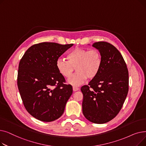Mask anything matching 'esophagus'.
<instances>
[{
  "label": "esophagus",
  "instance_id": "34e87169",
  "mask_svg": "<svg viewBox=\"0 0 146 146\" xmlns=\"http://www.w3.org/2000/svg\"><path fill=\"white\" fill-rule=\"evenodd\" d=\"M79 89V88H78V87H76V86H73V91H77V90H78Z\"/></svg>",
  "mask_w": 146,
  "mask_h": 146
}]
</instances>
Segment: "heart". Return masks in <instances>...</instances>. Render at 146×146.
<instances>
[{
  "mask_svg": "<svg viewBox=\"0 0 146 146\" xmlns=\"http://www.w3.org/2000/svg\"><path fill=\"white\" fill-rule=\"evenodd\" d=\"M67 58L68 61L58 59L56 67L59 73L66 78L70 77L76 68L77 72L68 80V83L73 86L81 85L87 78L90 80L95 78L102 65L101 53L97 49L89 50L76 47L68 53Z\"/></svg>",
  "mask_w": 146,
  "mask_h": 146,
  "instance_id": "heart-1",
  "label": "heart"
}]
</instances>
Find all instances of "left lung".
Wrapping results in <instances>:
<instances>
[{
  "instance_id": "8db88e82",
  "label": "left lung",
  "mask_w": 146,
  "mask_h": 146,
  "mask_svg": "<svg viewBox=\"0 0 146 146\" xmlns=\"http://www.w3.org/2000/svg\"><path fill=\"white\" fill-rule=\"evenodd\" d=\"M93 47L101 53L102 65L96 77L81 88L84 116L95 124H104L115 117L121 110L129 89L128 70L116 47L99 41Z\"/></svg>"
}]
</instances>
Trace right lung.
Wrapping results in <instances>:
<instances>
[{
	"label": "right lung",
	"mask_w": 146,
	"mask_h": 146,
	"mask_svg": "<svg viewBox=\"0 0 146 146\" xmlns=\"http://www.w3.org/2000/svg\"><path fill=\"white\" fill-rule=\"evenodd\" d=\"M73 44L44 42L30 47L20 60L17 84L27 111L36 119L53 121L64 112L73 93L56 67L58 58Z\"/></svg>",
	"instance_id": "1"
}]
</instances>
